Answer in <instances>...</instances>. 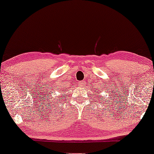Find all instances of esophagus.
Returning a JSON list of instances; mask_svg holds the SVG:
<instances>
[{"mask_svg":"<svg viewBox=\"0 0 154 154\" xmlns=\"http://www.w3.org/2000/svg\"><path fill=\"white\" fill-rule=\"evenodd\" d=\"M85 81H82L81 82H79V85H80V87H81V88L85 87Z\"/></svg>","mask_w":154,"mask_h":154,"instance_id":"1","label":"esophagus"}]
</instances>
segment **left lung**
I'll list each match as a JSON object with an SVG mask.
<instances>
[{
	"label": "left lung",
	"instance_id": "1",
	"mask_svg": "<svg viewBox=\"0 0 154 154\" xmlns=\"http://www.w3.org/2000/svg\"><path fill=\"white\" fill-rule=\"evenodd\" d=\"M99 94H100V93H99ZM97 95H98V94H97ZM102 97H101V100H102ZM102 100H103V99H102Z\"/></svg>",
	"mask_w": 154,
	"mask_h": 154
}]
</instances>
